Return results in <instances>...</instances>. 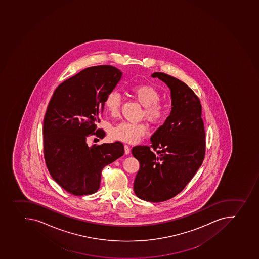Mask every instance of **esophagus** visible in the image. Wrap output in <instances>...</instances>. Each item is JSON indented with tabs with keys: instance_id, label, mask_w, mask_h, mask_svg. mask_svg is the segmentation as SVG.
<instances>
[{
	"instance_id": "34e87169",
	"label": "esophagus",
	"mask_w": 259,
	"mask_h": 259,
	"mask_svg": "<svg viewBox=\"0 0 259 259\" xmlns=\"http://www.w3.org/2000/svg\"><path fill=\"white\" fill-rule=\"evenodd\" d=\"M131 153V148L128 147V145H124V154H130Z\"/></svg>"
}]
</instances>
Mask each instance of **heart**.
<instances>
[{
    "mask_svg": "<svg viewBox=\"0 0 259 259\" xmlns=\"http://www.w3.org/2000/svg\"><path fill=\"white\" fill-rule=\"evenodd\" d=\"M131 93L144 107L142 116L148 121L154 124L163 122L167 114V107L160 102V92L155 87L151 84H138L131 88ZM121 103V96L116 91H112L105 97V107L110 115L116 116ZM146 131L147 127L144 123L121 122L112 128L111 136L114 140L133 144L145 136Z\"/></svg>",
    "mask_w": 259,
    "mask_h": 259,
    "instance_id": "obj_1",
    "label": "heart"
}]
</instances>
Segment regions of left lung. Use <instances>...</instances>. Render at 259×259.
<instances>
[{"instance_id": "1", "label": "left lung", "mask_w": 259, "mask_h": 259, "mask_svg": "<svg viewBox=\"0 0 259 259\" xmlns=\"http://www.w3.org/2000/svg\"><path fill=\"white\" fill-rule=\"evenodd\" d=\"M170 90V114L152 136L151 147L132 149L140 162L134 181L138 198L159 203L180 194L193 179L205 154V131L202 105L194 91L180 79L164 73L154 72Z\"/></svg>"}]
</instances>
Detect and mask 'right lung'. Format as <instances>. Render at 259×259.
<instances>
[{
  "label": "right lung",
  "instance_id": "1",
  "mask_svg": "<svg viewBox=\"0 0 259 259\" xmlns=\"http://www.w3.org/2000/svg\"><path fill=\"white\" fill-rule=\"evenodd\" d=\"M121 70L98 65L66 79L54 92L43 124L44 156L53 180L73 195L96 193L101 171L124 153L122 143L89 146V135L103 139L97 130L105 97L121 79Z\"/></svg>",
  "mask_w": 259,
  "mask_h": 259
}]
</instances>
